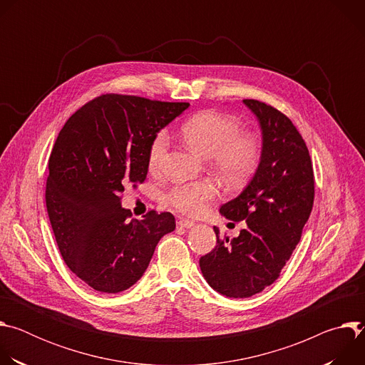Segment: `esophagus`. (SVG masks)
Returning <instances> with one entry per match:
<instances>
[{"label":"esophagus","instance_id":"esophagus-1","mask_svg":"<svg viewBox=\"0 0 365 365\" xmlns=\"http://www.w3.org/2000/svg\"><path fill=\"white\" fill-rule=\"evenodd\" d=\"M178 225H179V227H183V228H193V227H195V222L190 221V220H179Z\"/></svg>","mask_w":365,"mask_h":365}]
</instances>
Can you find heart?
<instances>
[{
	"instance_id": "1",
	"label": "heart",
	"mask_w": 365,
	"mask_h": 365,
	"mask_svg": "<svg viewBox=\"0 0 365 365\" xmlns=\"http://www.w3.org/2000/svg\"><path fill=\"white\" fill-rule=\"evenodd\" d=\"M240 123L215 111L200 113L182 125L187 145L203 158H210L214 169L228 182H241L252 173L259 159V144L251 134L240 133ZM170 137L160 131L151 141L148 166L160 170L166 162ZM217 196V186L210 180L185 182L173 186L165 199L187 215L200 214L207 202Z\"/></svg>"
}]
</instances>
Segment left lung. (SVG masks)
I'll return each mask as SVG.
<instances>
[{
  "label": "left lung",
  "mask_w": 365,
  "mask_h": 365,
  "mask_svg": "<svg viewBox=\"0 0 365 365\" xmlns=\"http://www.w3.org/2000/svg\"><path fill=\"white\" fill-rule=\"evenodd\" d=\"M262 130V155L254 176L232 200L220 207L222 217L245 221L240 235L220 238L199 259L205 280L227 297H250L270 286L300 241L315 197L309 150L279 110L244 99Z\"/></svg>",
  "instance_id": "obj_1"
}]
</instances>
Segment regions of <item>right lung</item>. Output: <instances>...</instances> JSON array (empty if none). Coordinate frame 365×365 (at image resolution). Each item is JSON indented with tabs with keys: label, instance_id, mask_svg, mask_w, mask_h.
Wrapping results in <instances>:
<instances>
[{
	"label": "right lung",
	"instance_id": "add662e5",
	"mask_svg": "<svg viewBox=\"0 0 365 365\" xmlns=\"http://www.w3.org/2000/svg\"><path fill=\"white\" fill-rule=\"evenodd\" d=\"M187 107L107 93L85 103L58 135L48 159L47 214L65 263L96 292L130 289L160 238L176 228L170 212L130 220L121 193L145 180L153 138Z\"/></svg>",
	"mask_w": 365,
	"mask_h": 365
}]
</instances>
